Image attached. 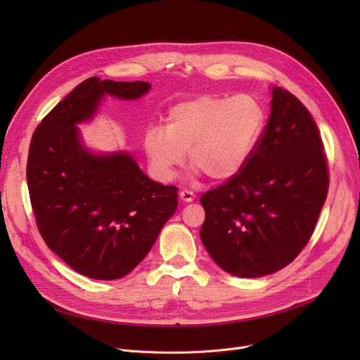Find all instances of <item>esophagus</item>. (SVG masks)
I'll return each instance as SVG.
<instances>
[{
    "mask_svg": "<svg viewBox=\"0 0 360 360\" xmlns=\"http://www.w3.org/2000/svg\"><path fill=\"white\" fill-rule=\"evenodd\" d=\"M179 198H181L182 201H185V202H191V201H194L195 195H194V193H191V191L182 190V191L179 193Z\"/></svg>",
    "mask_w": 360,
    "mask_h": 360,
    "instance_id": "obj_1",
    "label": "esophagus"
}]
</instances>
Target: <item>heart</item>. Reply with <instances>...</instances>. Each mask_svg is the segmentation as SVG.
<instances>
[{
    "instance_id": "obj_1",
    "label": "heart",
    "mask_w": 360,
    "mask_h": 360,
    "mask_svg": "<svg viewBox=\"0 0 360 360\" xmlns=\"http://www.w3.org/2000/svg\"><path fill=\"white\" fill-rule=\"evenodd\" d=\"M262 127L264 110L254 98L204 94L170 109L167 127H150L144 150L153 170L165 181L184 163L185 150L194 174L228 181L251 159Z\"/></svg>"
}]
</instances>
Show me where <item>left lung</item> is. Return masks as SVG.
<instances>
[{
  "instance_id": "1",
  "label": "left lung",
  "mask_w": 360,
  "mask_h": 360,
  "mask_svg": "<svg viewBox=\"0 0 360 360\" xmlns=\"http://www.w3.org/2000/svg\"><path fill=\"white\" fill-rule=\"evenodd\" d=\"M269 124L240 172L201 195V240L220 269L261 277L308 243L328 193L324 144L309 110L273 89Z\"/></svg>"
}]
</instances>
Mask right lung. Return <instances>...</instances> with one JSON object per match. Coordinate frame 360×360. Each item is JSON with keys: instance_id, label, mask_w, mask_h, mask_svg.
<instances>
[{"instance_id": "1", "label": "right lung", "mask_w": 360, "mask_h": 360, "mask_svg": "<svg viewBox=\"0 0 360 360\" xmlns=\"http://www.w3.org/2000/svg\"><path fill=\"white\" fill-rule=\"evenodd\" d=\"M150 87L90 77L33 132L26 176L37 229L51 251L90 278L115 280L134 270L176 210V186L151 181L125 151L91 153L77 128L106 94L139 99Z\"/></svg>"}]
</instances>
